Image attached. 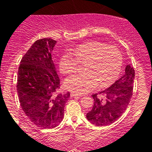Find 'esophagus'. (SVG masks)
I'll return each mask as SVG.
<instances>
[{
  "label": "esophagus",
  "mask_w": 152,
  "mask_h": 152,
  "mask_svg": "<svg viewBox=\"0 0 152 152\" xmlns=\"http://www.w3.org/2000/svg\"><path fill=\"white\" fill-rule=\"evenodd\" d=\"M81 95H79L77 94H76V93H72L71 94V96H80Z\"/></svg>",
  "instance_id": "34e87169"
}]
</instances>
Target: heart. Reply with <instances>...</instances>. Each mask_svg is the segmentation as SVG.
<instances>
[{"label":"heart","mask_w":152,"mask_h":152,"mask_svg":"<svg viewBox=\"0 0 152 152\" xmlns=\"http://www.w3.org/2000/svg\"><path fill=\"white\" fill-rule=\"evenodd\" d=\"M79 63L85 62L81 74L68 77L67 89L84 94L97 87L110 85L119 77L123 66V56L118 48L100 42L91 41L64 52L59 60V70L63 75L76 72Z\"/></svg>","instance_id":"1"}]
</instances>
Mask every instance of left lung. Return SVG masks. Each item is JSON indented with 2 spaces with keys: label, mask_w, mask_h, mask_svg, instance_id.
<instances>
[{
  "label": "left lung",
  "mask_w": 152,
  "mask_h": 152,
  "mask_svg": "<svg viewBox=\"0 0 152 152\" xmlns=\"http://www.w3.org/2000/svg\"><path fill=\"white\" fill-rule=\"evenodd\" d=\"M135 70L128 64L125 75L107 89L92 96L94 104L87 119L96 126H107L116 121L127 109L132 94Z\"/></svg>",
  "instance_id": "left-lung-1"
}]
</instances>
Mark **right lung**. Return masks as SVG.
Masks as SVG:
<instances>
[{
  "mask_svg": "<svg viewBox=\"0 0 152 152\" xmlns=\"http://www.w3.org/2000/svg\"><path fill=\"white\" fill-rule=\"evenodd\" d=\"M56 41L36 40L20 61L17 75L19 100L29 119L42 129H53L64 116L70 93L60 94V79L51 52Z\"/></svg>",
  "mask_w": 152,
  "mask_h": 152,
  "instance_id": "obj_1",
  "label": "right lung"
}]
</instances>
